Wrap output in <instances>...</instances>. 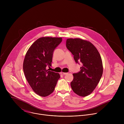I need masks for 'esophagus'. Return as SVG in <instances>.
Masks as SVG:
<instances>
[{
	"label": "esophagus",
	"mask_w": 124,
	"mask_h": 124,
	"mask_svg": "<svg viewBox=\"0 0 124 124\" xmlns=\"http://www.w3.org/2000/svg\"><path fill=\"white\" fill-rule=\"evenodd\" d=\"M61 75H67V74H68V73H64V72H61V73H60Z\"/></svg>",
	"instance_id": "obj_1"
}]
</instances>
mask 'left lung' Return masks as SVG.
Wrapping results in <instances>:
<instances>
[{"label": "left lung", "mask_w": 124, "mask_h": 124, "mask_svg": "<svg viewBox=\"0 0 124 124\" xmlns=\"http://www.w3.org/2000/svg\"><path fill=\"white\" fill-rule=\"evenodd\" d=\"M66 47L74 55L76 62L82 63L80 72L73 74L72 89L79 96H88L94 90L102 75L101 55L91 42L80 38L67 39Z\"/></svg>", "instance_id": "1"}]
</instances>
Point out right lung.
Here are the masks:
<instances>
[{"label":"right lung","instance_id":"1","mask_svg":"<svg viewBox=\"0 0 124 124\" xmlns=\"http://www.w3.org/2000/svg\"><path fill=\"white\" fill-rule=\"evenodd\" d=\"M62 38L43 37L30 46L25 54L23 70L26 79L34 92L46 97L54 92L60 76L50 71L54 50L62 42Z\"/></svg>","mask_w":124,"mask_h":124}]
</instances>
